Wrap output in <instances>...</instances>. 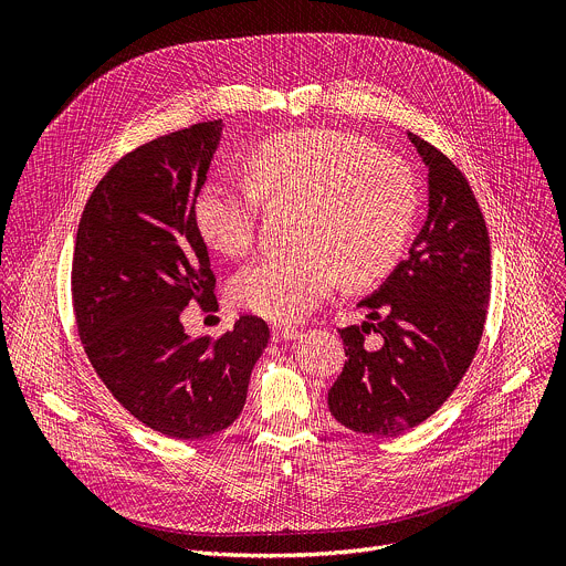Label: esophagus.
<instances>
[{
    "mask_svg": "<svg viewBox=\"0 0 566 566\" xmlns=\"http://www.w3.org/2000/svg\"><path fill=\"white\" fill-rule=\"evenodd\" d=\"M273 340H293L297 336V329L291 325H273Z\"/></svg>",
    "mask_w": 566,
    "mask_h": 566,
    "instance_id": "34e87169",
    "label": "esophagus"
}]
</instances>
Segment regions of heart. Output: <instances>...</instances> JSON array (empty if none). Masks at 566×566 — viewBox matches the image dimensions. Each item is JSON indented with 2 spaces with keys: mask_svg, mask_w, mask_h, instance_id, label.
<instances>
[{
  "mask_svg": "<svg viewBox=\"0 0 566 566\" xmlns=\"http://www.w3.org/2000/svg\"><path fill=\"white\" fill-rule=\"evenodd\" d=\"M247 181H208L195 201L206 244L226 255L255 239L262 199H297L295 249L241 266L232 300L275 322H293L325 300L336 282L367 284L387 275L406 251L419 190L402 160L367 138L336 129H293L258 143L244 160Z\"/></svg>",
  "mask_w": 566,
  "mask_h": 566,
  "instance_id": "obj_1",
  "label": "heart"
}]
</instances>
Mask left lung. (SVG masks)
I'll return each instance as SVG.
<instances>
[{
    "mask_svg": "<svg viewBox=\"0 0 566 566\" xmlns=\"http://www.w3.org/2000/svg\"><path fill=\"white\" fill-rule=\"evenodd\" d=\"M408 136L428 168V217L408 260L358 302L367 319L340 329L349 358L327 396L338 423L376 437L406 432L443 406L474 358L491 297L489 228L465 177Z\"/></svg>",
    "mask_w": 566,
    "mask_h": 566,
    "instance_id": "obj_1",
    "label": "left lung"
}]
</instances>
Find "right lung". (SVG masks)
Listing matches in <instances>:
<instances>
[{
	"mask_svg": "<svg viewBox=\"0 0 566 566\" xmlns=\"http://www.w3.org/2000/svg\"><path fill=\"white\" fill-rule=\"evenodd\" d=\"M221 127L197 123L125 154L80 217L71 269L75 325L96 374L143 426L184 441L241 415L271 338L255 315L217 340L190 338L181 322L190 302L217 304L195 201Z\"/></svg>",
	"mask_w": 566,
	"mask_h": 566,
	"instance_id": "1",
	"label": "right lung"
}]
</instances>
